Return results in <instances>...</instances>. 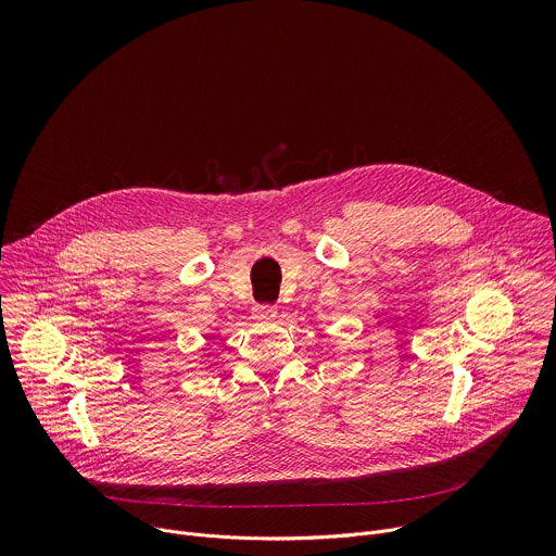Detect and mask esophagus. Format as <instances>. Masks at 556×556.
Here are the masks:
<instances>
[{
    "mask_svg": "<svg viewBox=\"0 0 556 556\" xmlns=\"http://www.w3.org/2000/svg\"><path fill=\"white\" fill-rule=\"evenodd\" d=\"M253 314L257 316V319H275L277 307H275V305H268V303H262V305H255Z\"/></svg>",
    "mask_w": 556,
    "mask_h": 556,
    "instance_id": "esophagus-1",
    "label": "esophagus"
}]
</instances>
